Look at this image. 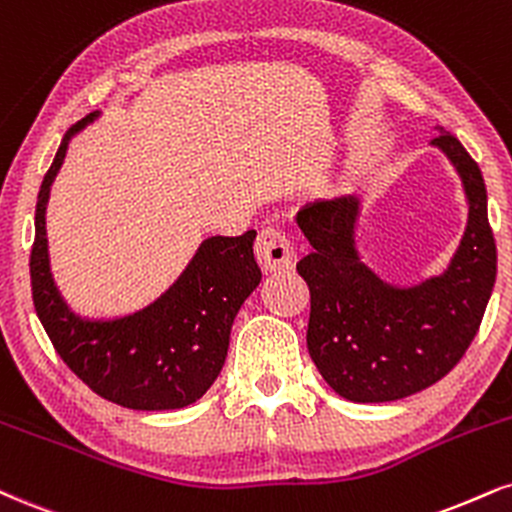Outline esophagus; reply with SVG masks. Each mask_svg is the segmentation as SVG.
<instances>
[{
  "label": "esophagus",
  "mask_w": 512,
  "mask_h": 512,
  "mask_svg": "<svg viewBox=\"0 0 512 512\" xmlns=\"http://www.w3.org/2000/svg\"><path fill=\"white\" fill-rule=\"evenodd\" d=\"M255 257L264 274L291 272L295 267V252L291 240L276 229H264L255 240Z\"/></svg>",
  "instance_id": "34e87169"
}]
</instances>
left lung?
Returning a JSON list of instances; mask_svg holds the SVG:
<instances>
[{"label": "left lung", "mask_w": 512, "mask_h": 512, "mask_svg": "<svg viewBox=\"0 0 512 512\" xmlns=\"http://www.w3.org/2000/svg\"><path fill=\"white\" fill-rule=\"evenodd\" d=\"M432 140L460 176L467 226L441 274L415 283L384 279L357 243L360 195L319 197L295 221L310 243L298 274L310 288L307 350L338 396L389 403L446 377L470 348L496 281V243L482 171L458 138Z\"/></svg>", "instance_id": "left-lung-1"}]
</instances>
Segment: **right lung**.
Wrapping results in <instances>:
<instances>
[{"mask_svg": "<svg viewBox=\"0 0 512 512\" xmlns=\"http://www.w3.org/2000/svg\"><path fill=\"white\" fill-rule=\"evenodd\" d=\"M100 114L92 112L69 128L40 186L30 252L35 312L61 360L97 396L131 410L186 408L217 381L233 319L260 286L252 255L257 231L202 240L178 279L140 310L109 317L73 310L52 274L47 202L69 143Z\"/></svg>", "mask_w": 512, "mask_h": 512, "instance_id": "1", "label": "right lung"}]
</instances>
